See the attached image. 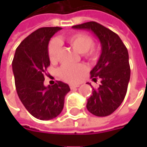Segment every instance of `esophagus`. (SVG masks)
<instances>
[{
    "label": "esophagus",
    "instance_id": "34e87169",
    "mask_svg": "<svg viewBox=\"0 0 147 147\" xmlns=\"http://www.w3.org/2000/svg\"><path fill=\"white\" fill-rule=\"evenodd\" d=\"M78 87H79V85H78V84H76V85H74V84L70 85V88H71V89H74V88H78Z\"/></svg>",
    "mask_w": 147,
    "mask_h": 147
}]
</instances>
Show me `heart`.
<instances>
[{
    "instance_id": "obj_1",
    "label": "heart",
    "mask_w": 147,
    "mask_h": 147,
    "mask_svg": "<svg viewBox=\"0 0 147 147\" xmlns=\"http://www.w3.org/2000/svg\"><path fill=\"white\" fill-rule=\"evenodd\" d=\"M68 43L71 47L77 51L85 58L91 60H96L99 58V50L93 45V39L85 33H76L67 38ZM61 49L60 42L57 39L53 40L48 46V57L52 63L57 62ZM87 71V67L84 65H63L59 71V76L68 82H78L83 74Z\"/></svg>"
}]
</instances>
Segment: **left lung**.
<instances>
[{
	"mask_svg": "<svg viewBox=\"0 0 147 147\" xmlns=\"http://www.w3.org/2000/svg\"><path fill=\"white\" fill-rule=\"evenodd\" d=\"M72 28L92 31L100 42L101 54L90 71L93 81L100 79V85L93 88L87 109L97 117L109 116L120 106L127 93L130 78L128 49L116 33L96 22H87Z\"/></svg>",
	"mask_w": 147,
	"mask_h": 147,
	"instance_id": "left-lung-1",
	"label": "left lung"
}]
</instances>
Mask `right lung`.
Segmentation results:
<instances>
[{
	"instance_id": "obj_1",
	"label": "right lung",
	"mask_w": 147,
	"mask_h": 147,
	"mask_svg": "<svg viewBox=\"0 0 147 147\" xmlns=\"http://www.w3.org/2000/svg\"><path fill=\"white\" fill-rule=\"evenodd\" d=\"M60 27H43L28 36L17 47L13 60L17 94L26 110L36 118L50 120L59 116L65 96L71 90L68 84L58 81L44 86L45 71L50 65L48 43Z\"/></svg>"
}]
</instances>
